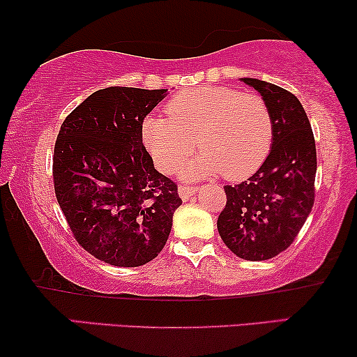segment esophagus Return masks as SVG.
Instances as JSON below:
<instances>
[{"label": "esophagus", "instance_id": "obj_1", "mask_svg": "<svg viewBox=\"0 0 357 357\" xmlns=\"http://www.w3.org/2000/svg\"><path fill=\"white\" fill-rule=\"evenodd\" d=\"M197 187H195V185H187V183H182L178 187V195H180V198L182 199H188V198H192L195 193H197Z\"/></svg>", "mask_w": 357, "mask_h": 357}]
</instances>
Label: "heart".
<instances>
[{"label": "heart", "instance_id": "1", "mask_svg": "<svg viewBox=\"0 0 357 357\" xmlns=\"http://www.w3.org/2000/svg\"><path fill=\"white\" fill-rule=\"evenodd\" d=\"M167 116H149L143 138L154 162L172 174L195 151L202 155L188 167L190 177L222 174L243 180L255 174L270 153L273 120L266 102L219 86L178 92L165 105Z\"/></svg>", "mask_w": 357, "mask_h": 357}]
</instances>
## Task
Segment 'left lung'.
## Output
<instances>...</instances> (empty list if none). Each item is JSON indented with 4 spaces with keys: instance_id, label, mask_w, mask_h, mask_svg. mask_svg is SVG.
I'll return each instance as SVG.
<instances>
[{
    "instance_id": "8db88e82",
    "label": "left lung",
    "mask_w": 357,
    "mask_h": 357,
    "mask_svg": "<svg viewBox=\"0 0 357 357\" xmlns=\"http://www.w3.org/2000/svg\"><path fill=\"white\" fill-rule=\"evenodd\" d=\"M258 91L273 120L271 151L261 167L238 185H226L227 202L218 231L229 250L250 261L284 252L315 202L317 151L299 99L282 87L242 77Z\"/></svg>"
}]
</instances>
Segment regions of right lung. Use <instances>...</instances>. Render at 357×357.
<instances>
[{"label": "right lung", "instance_id": "right-lung-1", "mask_svg": "<svg viewBox=\"0 0 357 357\" xmlns=\"http://www.w3.org/2000/svg\"><path fill=\"white\" fill-rule=\"evenodd\" d=\"M167 89L105 87L63 121L53 151V185L77 243L97 260L133 268L167 242L177 183L154 169L143 144L144 116Z\"/></svg>", "mask_w": 357, "mask_h": 357}]
</instances>
